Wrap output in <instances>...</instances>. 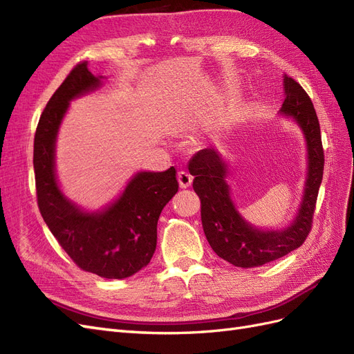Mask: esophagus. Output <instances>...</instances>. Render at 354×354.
Returning <instances> with one entry per match:
<instances>
[{
	"instance_id": "1",
	"label": "esophagus",
	"mask_w": 354,
	"mask_h": 354,
	"mask_svg": "<svg viewBox=\"0 0 354 354\" xmlns=\"http://www.w3.org/2000/svg\"><path fill=\"white\" fill-rule=\"evenodd\" d=\"M177 178H178L180 187H183V189L189 187L192 185V181H194V177H192V174L186 169H180L178 174H177Z\"/></svg>"
}]
</instances>
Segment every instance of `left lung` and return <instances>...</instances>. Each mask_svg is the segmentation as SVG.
Masks as SVG:
<instances>
[{
    "instance_id": "obj_1",
    "label": "left lung",
    "mask_w": 354,
    "mask_h": 354,
    "mask_svg": "<svg viewBox=\"0 0 354 354\" xmlns=\"http://www.w3.org/2000/svg\"><path fill=\"white\" fill-rule=\"evenodd\" d=\"M282 112L292 116L303 128L308 147V176L301 208L286 230L261 232L250 226L234 209L224 178L227 167L214 149H202L189 160L194 190L201 199L203 233L218 257L236 267H259L274 261L301 246L312 230L313 214L324 177V146L315 106L304 88L285 77Z\"/></svg>"
}]
</instances>
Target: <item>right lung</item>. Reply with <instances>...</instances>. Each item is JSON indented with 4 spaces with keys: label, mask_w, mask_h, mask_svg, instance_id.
Masks as SVG:
<instances>
[{
    "label": "right lung",
    "mask_w": 354,
    "mask_h": 354,
    "mask_svg": "<svg viewBox=\"0 0 354 354\" xmlns=\"http://www.w3.org/2000/svg\"><path fill=\"white\" fill-rule=\"evenodd\" d=\"M100 78L80 62L51 95L34 138L37 202L53 236L81 270L124 279L151 261L158 218L178 190L176 168L138 173L122 196L103 212L85 214L62 195L55 177V142L69 100L94 90Z\"/></svg>",
    "instance_id": "obj_1"
}]
</instances>
